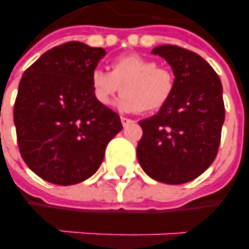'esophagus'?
Returning <instances> with one entry per match:
<instances>
[{"instance_id": "1", "label": "esophagus", "mask_w": 249, "mask_h": 249, "mask_svg": "<svg viewBox=\"0 0 249 249\" xmlns=\"http://www.w3.org/2000/svg\"><path fill=\"white\" fill-rule=\"evenodd\" d=\"M121 122L124 127H126V126H128L130 123H133V121H131V119H128V118H126V116H121Z\"/></svg>"}]
</instances>
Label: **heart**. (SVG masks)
<instances>
[{"mask_svg":"<svg viewBox=\"0 0 249 249\" xmlns=\"http://www.w3.org/2000/svg\"><path fill=\"white\" fill-rule=\"evenodd\" d=\"M112 71L102 68L91 73V88L100 105L108 106L118 92L116 100L122 111L150 112L161 108L174 91V75L166 68L158 67L157 61L139 54H124L112 61Z\"/></svg>","mask_w":249,"mask_h":249,"instance_id":"b5f03b06","label":"heart"}]
</instances>
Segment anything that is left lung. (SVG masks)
I'll use <instances>...</instances> for the list:
<instances>
[{"label":"left lung","instance_id":"obj_1","mask_svg":"<svg viewBox=\"0 0 249 249\" xmlns=\"http://www.w3.org/2000/svg\"><path fill=\"white\" fill-rule=\"evenodd\" d=\"M151 53L166 60L176 84L156 115L139 122L143 135L137 157L153 179L185 184L201 176L217 156L225 119L223 86L212 67L192 51L161 45Z\"/></svg>","mask_w":249,"mask_h":249}]
</instances>
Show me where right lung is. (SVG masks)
Masks as SVG:
<instances>
[{"label":"right lung","instance_id":"1","mask_svg":"<svg viewBox=\"0 0 249 249\" xmlns=\"http://www.w3.org/2000/svg\"><path fill=\"white\" fill-rule=\"evenodd\" d=\"M105 56L103 48L71 41L47 51L22 75L13 112L17 142L29 169L48 182L91 177L123 128L91 88V73Z\"/></svg>","mask_w":249,"mask_h":249}]
</instances>
